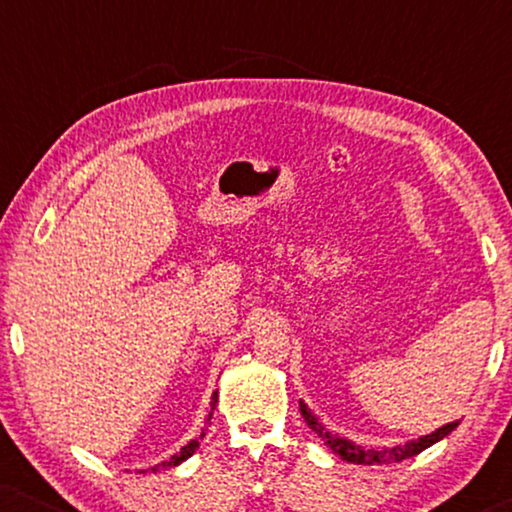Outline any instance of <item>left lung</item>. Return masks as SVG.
<instances>
[{"label":"left lung","mask_w":512,"mask_h":512,"mask_svg":"<svg viewBox=\"0 0 512 512\" xmlns=\"http://www.w3.org/2000/svg\"><path fill=\"white\" fill-rule=\"evenodd\" d=\"M300 415L305 417V422L310 429L317 433V436L324 440V445L331 447L335 454H340V459L349 461V464H368V466H375V464H396V461H403V459H410L415 457V454L424 452L426 447H431L433 443H438V440H443L445 436H450V433L457 429L459 422H452V424H445L436 429L429 436H422L417 440H410V443L405 445H396V447H375V450H366V447L361 445H354L352 440L347 438H340L335 436V433L326 431L324 426L317 417L312 415V410L307 408V405L300 401Z\"/></svg>","instance_id":"obj_1"}]
</instances>
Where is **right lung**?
<instances>
[{
    "label": "right lung",
    "mask_w": 512,
    "mask_h": 512,
    "mask_svg": "<svg viewBox=\"0 0 512 512\" xmlns=\"http://www.w3.org/2000/svg\"><path fill=\"white\" fill-rule=\"evenodd\" d=\"M216 401H219V394H216V391H214V396H212V412H214V405H216ZM212 412H209V415H207V422H209V419H212ZM202 436H205V429H202V433H200V438H202ZM200 438H195V440H191V443H188V445H184V447H181V452H177V454H174V457H172L170 461H163V464L153 466V468H151V471H153V473H156V471H158V468H172V466H179V464H181V461H186L188 457H191V454H193L195 450H198V447H200ZM139 473H146V471H139Z\"/></svg>",
    "instance_id": "right-lung-1"
}]
</instances>
